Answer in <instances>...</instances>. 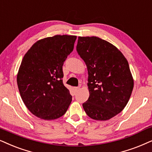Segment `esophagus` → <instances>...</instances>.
Instances as JSON below:
<instances>
[{
  "instance_id": "obj_1",
  "label": "esophagus",
  "mask_w": 152,
  "mask_h": 152,
  "mask_svg": "<svg viewBox=\"0 0 152 152\" xmlns=\"http://www.w3.org/2000/svg\"><path fill=\"white\" fill-rule=\"evenodd\" d=\"M80 86H77V87H75V88H74V91H75V93H77V92L78 91L80 90Z\"/></svg>"
}]
</instances>
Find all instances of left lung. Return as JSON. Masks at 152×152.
Masks as SVG:
<instances>
[{
  "mask_svg": "<svg viewBox=\"0 0 152 152\" xmlns=\"http://www.w3.org/2000/svg\"><path fill=\"white\" fill-rule=\"evenodd\" d=\"M76 48L88 74L84 111L93 119H111L126 107L133 91L129 63L117 47L98 37H79Z\"/></svg>",
  "mask_w": 152,
  "mask_h": 152,
  "instance_id": "8db88e82",
  "label": "left lung"
}]
</instances>
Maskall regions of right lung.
<instances>
[{
	"label": "right lung",
	"instance_id": "obj_1",
	"mask_svg": "<svg viewBox=\"0 0 152 152\" xmlns=\"http://www.w3.org/2000/svg\"><path fill=\"white\" fill-rule=\"evenodd\" d=\"M77 36L56 35L37 41L22 59L17 74L21 99L33 115L45 120L62 117L72 101L63 83V66Z\"/></svg>",
	"mask_w": 152,
	"mask_h": 152
}]
</instances>
